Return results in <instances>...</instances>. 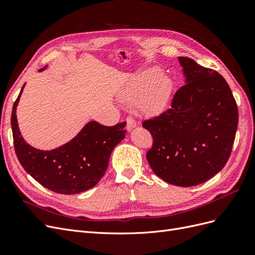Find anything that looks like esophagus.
<instances>
[{
  "instance_id": "34e87169",
  "label": "esophagus",
  "mask_w": 255,
  "mask_h": 255,
  "mask_svg": "<svg viewBox=\"0 0 255 255\" xmlns=\"http://www.w3.org/2000/svg\"><path fill=\"white\" fill-rule=\"evenodd\" d=\"M137 126V121L134 119L132 116H128L127 117V129L130 130Z\"/></svg>"
}]
</instances>
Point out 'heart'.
I'll use <instances>...</instances> for the list:
<instances>
[{"label": "heart", "mask_w": 255, "mask_h": 255, "mask_svg": "<svg viewBox=\"0 0 255 255\" xmlns=\"http://www.w3.org/2000/svg\"><path fill=\"white\" fill-rule=\"evenodd\" d=\"M158 76L159 72L156 70L144 72L122 90L121 98L126 100L140 98V104L146 113L156 114L161 112L170 95L171 82L167 78H159L152 84L151 83Z\"/></svg>", "instance_id": "heart-1"}]
</instances>
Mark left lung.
I'll use <instances>...</instances> for the list:
<instances>
[{
	"label": "left lung",
	"instance_id": "8db88e82",
	"mask_svg": "<svg viewBox=\"0 0 255 255\" xmlns=\"http://www.w3.org/2000/svg\"><path fill=\"white\" fill-rule=\"evenodd\" d=\"M186 84L176 90L170 109L146 119L153 138L146 159L165 182L189 187L226 166L238 125V109L228 83L216 70L179 57Z\"/></svg>",
	"mask_w": 255,
	"mask_h": 255
}]
</instances>
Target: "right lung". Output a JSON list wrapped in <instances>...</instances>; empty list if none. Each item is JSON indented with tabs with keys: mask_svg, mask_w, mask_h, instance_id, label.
<instances>
[{
	"mask_svg": "<svg viewBox=\"0 0 255 255\" xmlns=\"http://www.w3.org/2000/svg\"><path fill=\"white\" fill-rule=\"evenodd\" d=\"M23 87L11 112L14 152L22 167L43 187L57 194L74 195L94 187L109 167L112 151L125 138L127 122L105 127L90 121L59 148L35 149L24 141L18 128L16 109Z\"/></svg>",
	"mask_w": 255,
	"mask_h": 255,
	"instance_id": "obj_1",
	"label": "right lung"
}]
</instances>
